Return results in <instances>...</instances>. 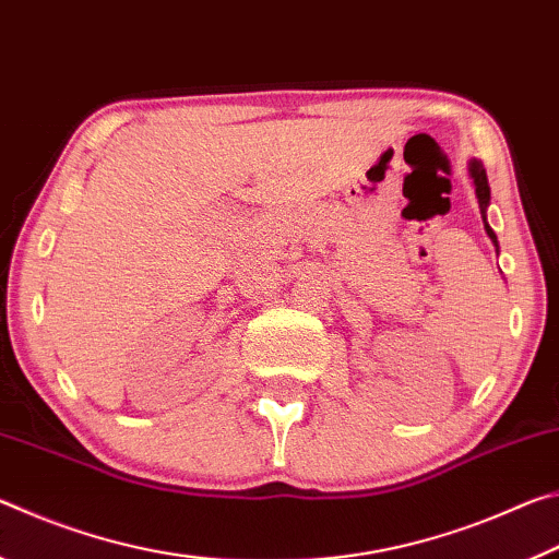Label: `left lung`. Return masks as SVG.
I'll return each instance as SVG.
<instances>
[{"instance_id": "left-lung-1", "label": "left lung", "mask_w": 559, "mask_h": 559, "mask_svg": "<svg viewBox=\"0 0 559 559\" xmlns=\"http://www.w3.org/2000/svg\"><path fill=\"white\" fill-rule=\"evenodd\" d=\"M468 173L473 177V185H476V197H478L480 216H484V222H486V210H488V202H490V187H488L486 167H484V163H478V159H473V163L468 165ZM486 234L490 236V241H493L496 249H498V236H496L493 229H490L488 222H486Z\"/></svg>"}]
</instances>
